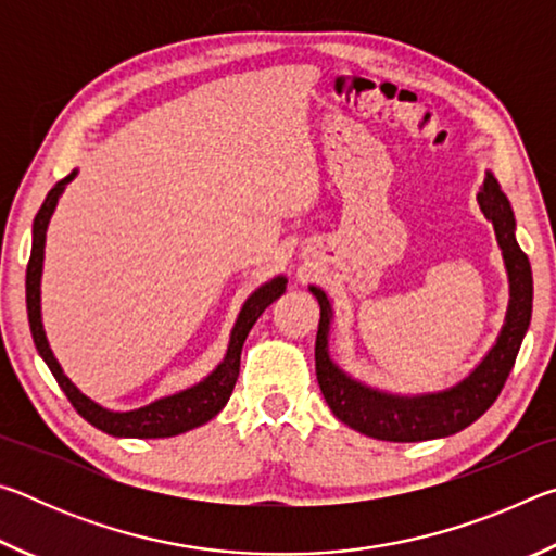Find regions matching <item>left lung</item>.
<instances>
[{"label":"left lung","instance_id":"left-lung-1","mask_svg":"<svg viewBox=\"0 0 556 556\" xmlns=\"http://www.w3.org/2000/svg\"><path fill=\"white\" fill-rule=\"evenodd\" d=\"M478 205H481L485 218L493 223L497 248L503 252L507 285H510V299H507L503 328L491 351L481 357V363L466 378H460L451 388L402 394L372 388V384L338 368V363H333L331 357V348H328L333 304L321 287L308 285V291L321 306L316 333L318 388H321L324 400L336 417L361 434L380 441H397V444L444 439L473 425L501 394L515 365L517 351L522 345V338L530 328L532 269L530 260L515 240L513 205L491 172H485Z\"/></svg>","mask_w":556,"mask_h":556}]
</instances>
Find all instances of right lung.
I'll list each match as a JSON object with an SVG mask.
<instances>
[{
    "mask_svg": "<svg viewBox=\"0 0 556 556\" xmlns=\"http://www.w3.org/2000/svg\"><path fill=\"white\" fill-rule=\"evenodd\" d=\"M75 176H78V168H73L63 181H59L51 188L41 205V211L36 213L34 218L31 260H29V267H26V312H29V326H31L36 351H39V355L43 357V363L49 365L53 378L59 380L65 397L71 400L75 409H78L80 417L88 419L92 427H98L110 437L166 439V437H178L184 434V431H191L195 427L205 425V421H211L215 414L228 404L235 382H238V375H240V353H242L244 338H248L250 328L255 326V321L271 301H277L281 294H285L287 277L279 275L275 279L265 281V285L257 287L248 299H244V304L240 306V314L235 318V326L230 331V341H228V348H225L223 361L215 365L203 380L191 384V388L166 394V397H159L137 409L115 412V409L102 407V404L90 400L88 394H83L78 388H75L68 375L63 372L61 363L55 361V355L51 351L49 338H46L43 314H41L46 230H49L53 211L61 201L65 186H68Z\"/></svg>",
    "mask_w": 556,
    "mask_h": 556,
    "instance_id": "obj_1",
    "label": "right lung"
}]
</instances>
